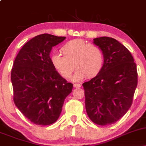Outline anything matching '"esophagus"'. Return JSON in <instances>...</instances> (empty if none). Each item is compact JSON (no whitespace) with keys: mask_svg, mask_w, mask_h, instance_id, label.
Returning <instances> with one entry per match:
<instances>
[{"mask_svg":"<svg viewBox=\"0 0 146 146\" xmlns=\"http://www.w3.org/2000/svg\"><path fill=\"white\" fill-rule=\"evenodd\" d=\"M73 86H74L75 88H80V87L82 86V85L80 84H73Z\"/></svg>","mask_w":146,"mask_h":146,"instance_id":"1","label":"esophagus"}]
</instances>
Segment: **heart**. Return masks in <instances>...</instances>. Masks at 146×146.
Segmentation results:
<instances>
[{
    "label": "heart",
    "instance_id": "b5f03b06",
    "mask_svg": "<svg viewBox=\"0 0 146 146\" xmlns=\"http://www.w3.org/2000/svg\"><path fill=\"white\" fill-rule=\"evenodd\" d=\"M60 53H53L51 62L53 68L64 78L71 77L74 68L73 81H80L85 77L91 78L102 71L104 62L102 50L97 45L88 44L82 39L66 42L62 47Z\"/></svg>",
    "mask_w": 146,
    "mask_h": 146
}]
</instances>
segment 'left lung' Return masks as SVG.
<instances>
[{"label": "left lung", "instance_id": "left-lung-1", "mask_svg": "<svg viewBox=\"0 0 146 146\" xmlns=\"http://www.w3.org/2000/svg\"><path fill=\"white\" fill-rule=\"evenodd\" d=\"M104 62L98 75L83 84L87 115L98 125L115 123L131 106L137 86L136 64L128 49L109 37L93 39Z\"/></svg>", "mask_w": 146, "mask_h": 146}]
</instances>
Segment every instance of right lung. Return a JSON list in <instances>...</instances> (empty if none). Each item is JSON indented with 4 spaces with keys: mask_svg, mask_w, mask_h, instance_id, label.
Wrapping results in <instances>:
<instances>
[{
    "mask_svg": "<svg viewBox=\"0 0 146 146\" xmlns=\"http://www.w3.org/2000/svg\"><path fill=\"white\" fill-rule=\"evenodd\" d=\"M66 37L44 33L31 39L20 50L11 73L15 105L37 125H47L59 118L73 84L53 68L49 55Z\"/></svg>",
    "mask_w": 146,
    "mask_h": 146,
    "instance_id": "obj_1",
    "label": "right lung"
}]
</instances>
